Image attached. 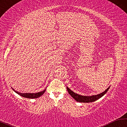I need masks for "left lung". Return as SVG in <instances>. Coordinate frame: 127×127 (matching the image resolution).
Listing matches in <instances>:
<instances>
[{
	"label": "left lung",
	"instance_id": "left-lung-1",
	"mask_svg": "<svg viewBox=\"0 0 127 127\" xmlns=\"http://www.w3.org/2000/svg\"><path fill=\"white\" fill-rule=\"evenodd\" d=\"M110 87H109L107 89L105 90L104 92H102L98 95H93L91 96H82V95H79L78 94H77L74 92L71 91L68 87H66V89H67V91L68 92V93L69 94V95L75 99V100L77 101L78 102H92L94 101H95L96 100H97L98 99H99L100 98H101L106 93L107 91H108V90L109 89Z\"/></svg>",
	"mask_w": 127,
	"mask_h": 127
}]
</instances>
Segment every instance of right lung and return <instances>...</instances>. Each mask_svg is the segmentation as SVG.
I'll list each match as a JSON object with an SVG mask.
<instances>
[{
    "label": "right lung",
    "instance_id": "right-lung-1",
    "mask_svg": "<svg viewBox=\"0 0 127 127\" xmlns=\"http://www.w3.org/2000/svg\"><path fill=\"white\" fill-rule=\"evenodd\" d=\"M12 89L17 94L20 95L22 96V97H26V98H36L39 97L40 96L42 95L46 91V89H45L44 90H43L42 91L37 92V93H20V92H18L16 91H15L13 89Z\"/></svg>",
    "mask_w": 127,
    "mask_h": 127
}]
</instances>
